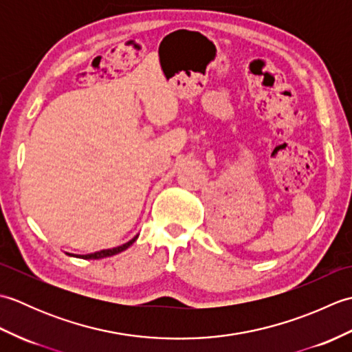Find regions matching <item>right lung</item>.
I'll return each mask as SVG.
<instances>
[{"label": "right lung", "instance_id": "add662e5", "mask_svg": "<svg viewBox=\"0 0 352 352\" xmlns=\"http://www.w3.org/2000/svg\"><path fill=\"white\" fill-rule=\"evenodd\" d=\"M138 236L131 239L130 242H126L121 246H116V248H111V250H102V251H98V252H92V254H86V256H81V258H104V257H110V256H115V254L118 252H122L124 250L129 248V246L131 243H134V241H136Z\"/></svg>", "mask_w": 352, "mask_h": 352}]
</instances>
